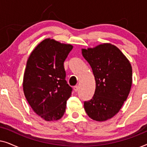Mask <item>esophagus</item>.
I'll list each match as a JSON object with an SVG mask.
<instances>
[{"label":"esophagus","mask_w":147,"mask_h":147,"mask_svg":"<svg viewBox=\"0 0 147 147\" xmlns=\"http://www.w3.org/2000/svg\"><path fill=\"white\" fill-rule=\"evenodd\" d=\"M78 90H79V86H74V92H78Z\"/></svg>","instance_id":"34e87169"}]
</instances>
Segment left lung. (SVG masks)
Masks as SVG:
<instances>
[{"label":"left lung","instance_id":"1","mask_svg":"<svg viewBox=\"0 0 147 147\" xmlns=\"http://www.w3.org/2000/svg\"><path fill=\"white\" fill-rule=\"evenodd\" d=\"M83 57L91 66L96 81L94 95L84 102L88 116L98 122L115 116L130 93L132 66L123 53L111 43L82 49Z\"/></svg>","mask_w":147,"mask_h":147}]
</instances>
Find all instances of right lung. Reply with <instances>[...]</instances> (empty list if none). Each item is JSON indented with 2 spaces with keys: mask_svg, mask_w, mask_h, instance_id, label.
<instances>
[{
  "mask_svg": "<svg viewBox=\"0 0 147 147\" xmlns=\"http://www.w3.org/2000/svg\"><path fill=\"white\" fill-rule=\"evenodd\" d=\"M72 49L70 44L48 38L38 44L28 58L24 94L33 111L46 121L58 120L63 116L71 95L63 62Z\"/></svg>",
  "mask_w": 147,
  "mask_h": 147,
  "instance_id": "1",
  "label": "right lung"
}]
</instances>
